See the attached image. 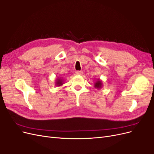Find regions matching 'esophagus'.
<instances>
[{
    "instance_id": "34e87169",
    "label": "esophagus",
    "mask_w": 154,
    "mask_h": 154,
    "mask_svg": "<svg viewBox=\"0 0 154 154\" xmlns=\"http://www.w3.org/2000/svg\"><path fill=\"white\" fill-rule=\"evenodd\" d=\"M76 74H78V75H82V74H83V71H76Z\"/></svg>"
}]
</instances>
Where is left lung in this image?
Here are the masks:
<instances>
[{"label":"left lung","instance_id":"1","mask_svg":"<svg viewBox=\"0 0 154 154\" xmlns=\"http://www.w3.org/2000/svg\"><path fill=\"white\" fill-rule=\"evenodd\" d=\"M102 84H103V82H102V81L100 80V79H98V80H97V81L94 83V87L97 88V89H100V88H101L102 86H103Z\"/></svg>","mask_w":154,"mask_h":154}]
</instances>
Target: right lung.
Segmentation results:
<instances>
[{
  "instance_id": "add662e5",
  "label": "right lung",
  "mask_w": 154,
  "mask_h": 154,
  "mask_svg": "<svg viewBox=\"0 0 154 154\" xmlns=\"http://www.w3.org/2000/svg\"><path fill=\"white\" fill-rule=\"evenodd\" d=\"M63 80L62 79H61V78H58L57 80V82H56L55 83V85H57V86H61L63 85Z\"/></svg>"
}]
</instances>
